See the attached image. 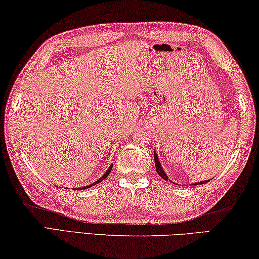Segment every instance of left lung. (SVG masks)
I'll list each match as a JSON object with an SVG mask.
<instances>
[{
    "mask_svg": "<svg viewBox=\"0 0 259 259\" xmlns=\"http://www.w3.org/2000/svg\"><path fill=\"white\" fill-rule=\"evenodd\" d=\"M154 159H155V166H156V171H157V173H158V176L161 177V178H163L164 180H167V176L165 175V172H164V170L162 168V165H161V163H159V159H158V157H157V155H156V153L154 152ZM209 181V180H208ZM207 180L206 181H201V182H199V183H195V185H203V183H206V182H208Z\"/></svg>",
    "mask_w": 259,
    "mask_h": 259,
    "instance_id": "8db88e82",
    "label": "left lung"
}]
</instances>
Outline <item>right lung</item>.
<instances>
[{"instance_id": "add662e5", "label": "right lung", "mask_w": 259, "mask_h": 259, "mask_svg": "<svg viewBox=\"0 0 259 259\" xmlns=\"http://www.w3.org/2000/svg\"><path fill=\"white\" fill-rule=\"evenodd\" d=\"M112 167H113V164H112V165H111V166H110L109 168H107V171L105 172V175H104V176H103L102 178H100V179H98V180H97L96 182H94V183H93V185H89V186H86V187H82V188H81V189H87V188H91L92 186H94V185H97V183H98V182H101V181H103V180H104V179H105V178H106L107 176H109V175H110V173H111V170H112ZM76 190H79V189H78V188H77V189H76Z\"/></svg>"}]
</instances>
